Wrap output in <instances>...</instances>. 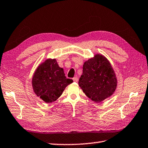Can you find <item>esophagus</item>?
Returning <instances> with one entry per match:
<instances>
[{
	"label": "esophagus",
	"mask_w": 148,
	"mask_h": 148,
	"mask_svg": "<svg viewBox=\"0 0 148 148\" xmlns=\"http://www.w3.org/2000/svg\"><path fill=\"white\" fill-rule=\"evenodd\" d=\"M73 81H74L75 82H77L78 81V77H74V78H73Z\"/></svg>",
	"instance_id": "34e87169"
}]
</instances>
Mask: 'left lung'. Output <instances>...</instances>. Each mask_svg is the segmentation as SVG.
Masks as SVG:
<instances>
[{
    "label": "left lung",
    "mask_w": 148,
    "mask_h": 148,
    "mask_svg": "<svg viewBox=\"0 0 148 148\" xmlns=\"http://www.w3.org/2000/svg\"><path fill=\"white\" fill-rule=\"evenodd\" d=\"M78 84L90 99L99 103L113 94L117 80L109 60L97 54L84 63Z\"/></svg>",
    "instance_id": "8db88e82"
}]
</instances>
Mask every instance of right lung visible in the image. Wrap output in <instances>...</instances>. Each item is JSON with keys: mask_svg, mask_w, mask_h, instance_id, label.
<instances>
[{"mask_svg": "<svg viewBox=\"0 0 148 148\" xmlns=\"http://www.w3.org/2000/svg\"><path fill=\"white\" fill-rule=\"evenodd\" d=\"M72 82L71 79L66 78L56 59H47L39 64L32 78L35 94L46 103L55 102Z\"/></svg>", "mask_w": 148, "mask_h": 148, "instance_id": "right-lung-1", "label": "right lung"}]
</instances>
